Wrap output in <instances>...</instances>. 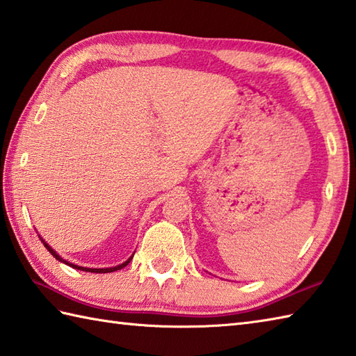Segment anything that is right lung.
<instances>
[{"label":"right lung","mask_w":356,"mask_h":356,"mask_svg":"<svg viewBox=\"0 0 356 356\" xmlns=\"http://www.w3.org/2000/svg\"><path fill=\"white\" fill-rule=\"evenodd\" d=\"M41 239V238H40ZM41 242H43V245L47 248V252L51 253L55 259L57 261H60V262H63V264H66V266H69V267H72V268H76V270H81V271H88V273H111V271H117V270H120V268H123V267H127L128 264L131 262V259H132V254L128 261H124L123 264H120V266H115V267H109V268H86V267H79V266H75V264H71V262H67V261H65L63 259V257H60V254H57V252H55L54 248H51L49 247V243H46L43 239H41Z\"/></svg>","instance_id":"add662e5"}]
</instances>
